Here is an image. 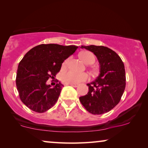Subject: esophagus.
Listing matches in <instances>:
<instances>
[{"label":"esophagus","instance_id":"34e87169","mask_svg":"<svg viewBox=\"0 0 148 148\" xmlns=\"http://www.w3.org/2000/svg\"><path fill=\"white\" fill-rule=\"evenodd\" d=\"M69 85V86H72V87H74V88H77V87L78 86V84H68Z\"/></svg>","mask_w":148,"mask_h":148}]
</instances>
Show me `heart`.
<instances>
[{
    "instance_id": "heart-1",
    "label": "heart",
    "mask_w": 148,
    "mask_h": 148,
    "mask_svg": "<svg viewBox=\"0 0 148 148\" xmlns=\"http://www.w3.org/2000/svg\"><path fill=\"white\" fill-rule=\"evenodd\" d=\"M82 60L86 64H92L95 62V56L92 52H84L80 54ZM69 59H66L62 63V67H66ZM62 80L68 84H76L88 79V75L86 73H78L74 71H69L64 73L61 76Z\"/></svg>"
}]
</instances>
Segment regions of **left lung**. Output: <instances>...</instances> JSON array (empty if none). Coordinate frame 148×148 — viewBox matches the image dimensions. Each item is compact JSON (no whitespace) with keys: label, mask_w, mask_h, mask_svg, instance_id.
Masks as SVG:
<instances>
[{"label":"left lung","mask_w":148,"mask_h":148,"mask_svg":"<svg viewBox=\"0 0 148 148\" xmlns=\"http://www.w3.org/2000/svg\"><path fill=\"white\" fill-rule=\"evenodd\" d=\"M98 58L100 74L88 84L89 92L79 97L84 108L93 114H102L114 108L120 102L126 86L124 63L114 51L103 46H82Z\"/></svg>","instance_id":"obj_1"}]
</instances>
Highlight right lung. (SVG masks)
I'll return each mask as SVG.
<instances>
[{"label": "right lung", "instance_id": "1", "mask_svg": "<svg viewBox=\"0 0 148 148\" xmlns=\"http://www.w3.org/2000/svg\"><path fill=\"white\" fill-rule=\"evenodd\" d=\"M77 48L74 45L40 44L25 54L18 66L16 86L19 98L26 106L42 113L55 104L64 86L58 82L52 87L46 82L56 77L64 60Z\"/></svg>", "mask_w": 148, "mask_h": 148}]
</instances>
